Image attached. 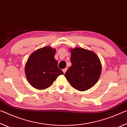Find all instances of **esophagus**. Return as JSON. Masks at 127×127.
I'll list each match as a JSON object with an SVG mask.
<instances>
[{
    "label": "esophagus",
    "instance_id": "obj_1",
    "mask_svg": "<svg viewBox=\"0 0 127 127\" xmlns=\"http://www.w3.org/2000/svg\"><path fill=\"white\" fill-rule=\"evenodd\" d=\"M67 69H68L67 68H64V69H63V71L64 74L65 73V72H66V70H67Z\"/></svg>",
    "mask_w": 127,
    "mask_h": 127
}]
</instances>
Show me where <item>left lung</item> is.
<instances>
[{"mask_svg": "<svg viewBox=\"0 0 127 127\" xmlns=\"http://www.w3.org/2000/svg\"><path fill=\"white\" fill-rule=\"evenodd\" d=\"M72 65L65 73L71 86L86 91L97 82L101 73V64L94 52L82 48L71 50Z\"/></svg>", "mask_w": 127, "mask_h": 127, "instance_id": "obj_1", "label": "left lung"}]
</instances>
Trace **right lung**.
<instances>
[{
	"instance_id": "obj_1",
	"label": "right lung",
	"mask_w": 127,
	"mask_h": 127,
	"mask_svg": "<svg viewBox=\"0 0 127 127\" xmlns=\"http://www.w3.org/2000/svg\"><path fill=\"white\" fill-rule=\"evenodd\" d=\"M55 49L44 47L30 55L25 66V73L32 86L38 90L50 87L63 72L58 68L54 58Z\"/></svg>"
}]
</instances>
